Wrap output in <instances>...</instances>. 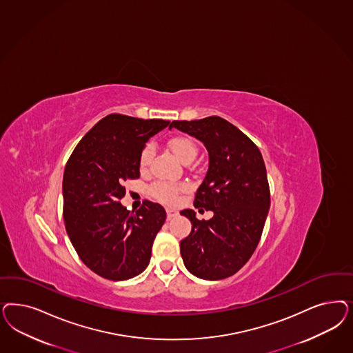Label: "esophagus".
I'll return each instance as SVG.
<instances>
[{
	"instance_id": "obj_1",
	"label": "esophagus",
	"mask_w": 353,
	"mask_h": 353,
	"mask_svg": "<svg viewBox=\"0 0 353 353\" xmlns=\"http://www.w3.org/2000/svg\"><path fill=\"white\" fill-rule=\"evenodd\" d=\"M166 214H168V218L171 219V218L178 216V210H175V209H172V208H166Z\"/></svg>"
}]
</instances>
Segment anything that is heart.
<instances>
[{"label":"heart","instance_id":"b5f03b06","mask_svg":"<svg viewBox=\"0 0 353 353\" xmlns=\"http://www.w3.org/2000/svg\"><path fill=\"white\" fill-rule=\"evenodd\" d=\"M169 147L172 150V153L175 154V157L183 163H185L191 159L194 161V157L197 156V148L190 137H171L169 140ZM152 156H153V147L148 144V145H145V148L143 149V152L140 154V166L143 169L148 166ZM179 190H181V187L172 185L169 183H156L150 187V194L159 201L171 204L175 201Z\"/></svg>","mask_w":353,"mask_h":353}]
</instances>
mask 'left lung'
Instances as JSON below:
<instances>
[{
	"instance_id": "8db88e82",
	"label": "left lung",
	"mask_w": 353,
	"mask_h": 353,
	"mask_svg": "<svg viewBox=\"0 0 353 353\" xmlns=\"http://www.w3.org/2000/svg\"><path fill=\"white\" fill-rule=\"evenodd\" d=\"M172 127L200 140L209 154L194 208L212 210L213 216L199 221L192 209L181 212L192 223L191 234L181 241L184 266L201 279H225L250 260L270 208L261 152L238 127L221 117L172 121L169 128Z\"/></svg>"
}]
</instances>
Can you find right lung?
Returning <instances> with one entry per match:
<instances>
[{"mask_svg": "<svg viewBox=\"0 0 353 353\" xmlns=\"http://www.w3.org/2000/svg\"><path fill=\"white\" fill-rule=\"evenodd\" d=\"M169 121L110 114L92 127L70 156L62 184L63 219L80 260L109 281L143 273L165 219V209L145 200L130 213L119 200L127 179L140 176V154Z\"/></svg>", "mask_w": 353, "mask_h": 353, "instance_id": "right-lung-1", "label": "right lung"}]
</instances>
